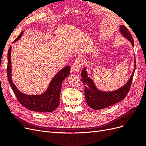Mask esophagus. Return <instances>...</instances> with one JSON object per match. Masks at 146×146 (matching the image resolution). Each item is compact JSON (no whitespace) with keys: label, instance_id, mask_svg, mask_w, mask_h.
I'll return each instance as SVG.
<instances>
[{"label":"esophagus","instance_id":"esophagus-1","mask_svg":"<svg viewBox=\"0 0 146 146\" xmlns=\"http://www.w3.org/2000/svg\"><path fill=\"white\" fill-rule=\"evenodd\" d=\"M83 61L82 58L77 59L73 64V69L76 72H79L81 69Z\"/></svg>","mask_w":146,"mask_h":146}]
</instances>
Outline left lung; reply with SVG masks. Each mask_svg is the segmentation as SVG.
I'll list each match as a JSON object with an SVG mask.
<instances>
[{"label": "left lung", "mask_w": 146, "mask_h": 146, "mask_svg": "<svg viewBox=\"0 0 146 146\" xmlns=\"http://www.w3.org/2000/svg\"><path fill=\"white\" fill-rule=\"evenodd\" d=\"M119 33L129 41L132 47H134V42L130 33L124 25L119 26ZM134 58H135L134 55ZM136 67V60L134 59V68L130 78L127 82L116 90L104 91L99 90L96 86L92 79L88 76L86 67L82 71V82L85 86V96L88 105L93 110H102L115 104L124 99L129 91L132 79L133 77Z\"/></svg>", "instance_id": "1"}]
</instances>
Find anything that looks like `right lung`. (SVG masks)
<instances>
[{
    "instance_id": "add662e5",
    "label": "right lung",
    "mask_w": 146,
    "mask_h": 146,
    "mask_svg": "<svg viewBox=\"0 0 146 146\" xmlns=\"http://www.w3.org/2000/svg\"><path fill=\"white\" fill-rule=\"evenodd\" d=\"M24 32V30L20 33L13 44L19 40L23 36ZM11 46L10 47L8 52L7 76L10 85L20 104L31 111L43 113L54 111L59 105L61 85L64 79L70 74V66H66L55 75V76L51 80L46 91L42 94L39 95L25 94L17 89L14 83L13 82L11 77Z\"/></svg>"
}]
</instances>
